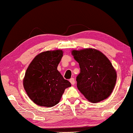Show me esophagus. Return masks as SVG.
I'll list each match as a JSON object with an SVG mask.
<instances>
[{"label":"esophagus","instance_id":"34e87169","mask_svg":"<svg viewBox=\"0 0 133 133\" xmlns=\"http://www.w3.org/2000/svg\"><path fill=\"white\" fill-rule=\"evenodd\" d=\"M70 82L72 85H75V79L73 78H71L70 79Z\"/></svg>","mask_w":133,"mask_h":133}]
</instances>
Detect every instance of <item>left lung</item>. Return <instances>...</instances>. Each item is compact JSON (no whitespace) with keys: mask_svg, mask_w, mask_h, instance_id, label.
Instances as JSON below:
<instances>
[{"mask_svg":"<svg viewBox=\"0 0 133 133\" xmlns=\"http://www.w3.org/2000/svg\"><path fill=\"white\" fill-rule=\"evenodd\" d=\"M79 63L77 88L88 101L98 103L111 94L116 82V72L110 61L101 51L92 48L73 50Z\"/></svg>","mask_w":133,"mask_h":133,"instance_id":"obj_1","label":"left lung"}]
</instances>
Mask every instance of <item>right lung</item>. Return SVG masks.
Returning <instances> with one entry per match:
<instances>
[{
	"mask_svg": "<svg viewBox=\"0 0 133 133\" xmlns=\"http://www.w3.org/2000/svg\"><path fill=\"white\" fill-rule=\"evenodd\" d=\"M62 50L46 51L34 58L26 70L23 87L30 99L40 107H52L71 83L57 70Z\"/></svg>",
	"mask_w": 133,
	"mask_h": 133,
	"instance_id": "obj_1",
	"label": "right lung"
}]
</instances>
